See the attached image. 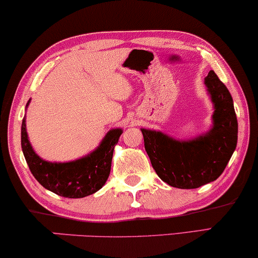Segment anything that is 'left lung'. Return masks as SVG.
<instances>
[{
    "label": "left lung",
    "instance_id": "obj_1",
    "mask_svg": "<svg viewBox=\"0 0 258 258\" xmlns=\"http://www.w3.org/2000/svg\"><path fill=\"white\" fill-rule=\"evenodd\" d=\"M204 83L215 109L207 134L177 141L161 132L141 129L151 165L162 181L175 188L195 189L217 179L237 144L238 124L230 93L214 70Z\"/></svg>",
    "mask_w": 258,
    "mask_h": 258
}]
</instances>
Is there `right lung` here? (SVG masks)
<instances>
[{"label": "right lung", "instance_id": "obj_1", "mask_svg": "<svg viewBox=\"0 0 258 258\" xmlns=\"http://www.w3.org/2000/svg\"><path fill=\"white\" fill-rule=\"evenodd\" d=\"M122 133L119 128L111 129L97 149L82 158L66 163H51L42 160L34 151L28 140L26 118H23L21 146L31 174L41 185L58 196L82 199L98 191L107 182L110 174L114 148Z\"/></svg>", "mask_w": 258, "mask_h": 258}]
</instances>
